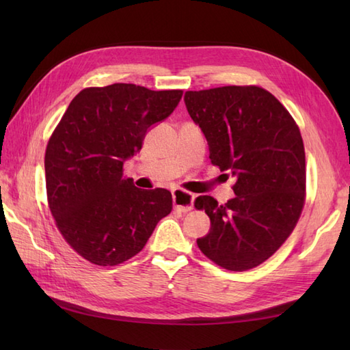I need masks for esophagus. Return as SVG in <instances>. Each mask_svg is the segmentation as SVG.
Returning a JSON list of instances; mask_svg holds the SVG:
<instances>
[{
    "mask_svg": "<svg viewBox=\"0 0 350 350\" xmlns=\"http://www.w3.org/2000/svg\"><path fill=\"white\" fill-rule=\"evenodd\" d=\"M171 194H173V204L177 211L187 213L192 209V203H194V198H196L194 194L182 189H174Z\"/></svg>",
    "mask_w": 350,
    "mask_h": 350,
    "instance_id": "34e87169",
    "label": "esophagus"
}]
</instances>
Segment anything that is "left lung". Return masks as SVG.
I'll list each match as a JSON object with an SVG mask.
<instances>
[{
	"mask_svg": "<svg viewBox=\"0 0 350 350\" xmlns=\"http://www.w3.org/2000/svg\"><path fill=\"white\" fill-rule=\"evenodd\" d=\"M185 105L213 165L236 179V197L226 204L196 198V209L211 218L198 248L224 269H251L284 243L299 219L306 200L299 128L275 96L254 85L187 92Z\"/></svg>",
	"mask_w": 350,
	"mask_h": 350,
	"instance_id": "left-lung-1",
	"label": "left lung"
}]
</instances>
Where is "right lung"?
Masks as SVG:
<instances>
[{
    "label": "right lung",
    "mask_w": 350,
    "mask_h": 350,
    "mask_svg": "<svg viewBox=\"0 0 350 350\" xmlns=\"http://www.w3.org/2000/svg\"><path fill=\"white\" fill-rule=\"evenodd\" d=\"M182 94L135 84L85 88L49 138V209L64 239L88 262L114 266L129 260L171 212V192L137 188L123 176V163L141 150L146 133L170 117Z\"/></svg>",
    "instance_id": "1"
}]
</instances>
